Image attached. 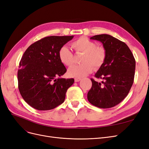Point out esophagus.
I'll list each match as a JSON object with an SVG mask.
<instances>
[{
    "label": "esophagus",
    "mask_w": 149,
    "mask_h": 149,
    "mask_svg": "<svg viewBox=\"0 0 149 149\" xmlns=\"http://www.w3.org/2000/svg\"><path fill=\"white\" fill-rule=\"evenodd\" d=\"M81 81V78H75L74 79V81L75 82H79Z\"/></svg>",
    "instance_id": "34e87169"
}]
</instances>
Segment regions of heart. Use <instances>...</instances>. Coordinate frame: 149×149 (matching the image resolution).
I'll return each mask as SVG.
<instances>
[{"label": "heart", "instance_id": "heart-1", "mask_svg": "<svg viewBox=\"0 0 149 149\" xmlns=\"http://www.w3.org/2000/svg\"><path fill=\"white\" fill-rule=\"evenodd\" d=\"M71 47L76 53H83L81 60L82 64L70 67L68 74L70 77L81 78L91 73L93 67L97 70L104 64L106 58V50L102 46L97 45L96 42L87 37H81L71 43ZM60 61L66 66H70L73 63V54L66 47H61L58 52Z\"/></svg>", "mask_w": 149, "mask_h": 149}]
</instances>
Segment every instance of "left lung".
<instances>
[{"mask_svg":"<svg viewBox=\"0 0 149 149\" xmlns=\"http://www.w3.org/2000/svg\"><path fill=\"white\" fill-rule=\"evenodd\" d=\"M102 43L106 50L104 63L95 74L98 83L93 79L88 93V100L94 106L102 109L119 104L127 94L134 83L136 60L128 46L111 35L101 34L90 38Z\"/></svg>","mask_w":149,"mask_h":149,"instance_id":"8db88e82","label":"left lung"}]
</instances>
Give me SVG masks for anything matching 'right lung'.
Here are the masks:
<instances>
[{
	"mask_svg": "<svg viewBox=\"0 0 149 149\" xmlns=\"http://www.w3.org/2000/svg\"><path fill=\"white\" fill-rule=\"evenodd\" d=\"M74 36H49L31 44L22 56L18 70V85L22 97L40 111L53 109L64 102L73 78L60 77L66 69L58 52Z\"/></svg>",
	"mask_w": 149,
	"mask_h": 149,
	"instance_id": "1",
	"label": "right lung"
}]
</instances>
